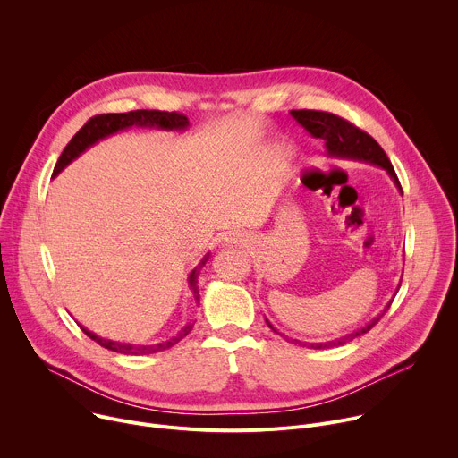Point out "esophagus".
<instances>
[{
    "mask_svg": "<svg viewBox=\"0 0 458 458\" xmlns=\"http://www.w3.org/2000/svg\"><path fill=\"white\" fill-rule=\"evenodd\" d=\"M242 235L241 233H228L226 237H225V242H228V244H242Z\"/></svg>",
    "mask_w": 458,
    "mask_h": 458,
    "instance_id": "34e87169",
    "label": "esophagus"
}]
</instances>
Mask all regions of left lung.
<instances>
[{
	"mask_svg": "<svg viewBox=\"0 0 458 458\" xmlns=\"http://www.w3.org/2000/svg\"><path fill=\"white\" fill-rule=\"evenodd\" d=\"M290 114L293 115V119L299 124H302L308 130V132L313 138H318V140L324 141L326 154L332 156V157L355 159V161H366V163L377 165V166L384 168L389 174V177L394 179L397 188L403 191V186H401L399 177H397V174L394 170V165L389 163V159H387L386 152L380 148V145L369 134H366L364 130H360L353 123H350V121H346V119H343V117H339L335 114L322 112V110H292ZM391 302H394V299L387 302V306L375 318H371L366 326H362L360 330L352 332V334H348V335H344L341 339L328 341V343H301V341H292V343L301 344V346H308V348H313V350L343 346V344L353 341L355 337H360V335L368 334L373 328V326L380 320V317L389 310ZM267 324L270 326V328L276 334H279L268 320H267Z\"/></svg>",
	"mask_w": 458,
	"mask_h": 458,
	"instance_id": "left-lung-1",
	"label": "left lung"
}]
</instances>
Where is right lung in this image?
<instances>
[{
    "instance_id": "add662e5",
    "label": "right lung",
    "mask_w": 458,
    "mask_h": 458,
    "mask_svg": "<svg viewBox=\"0 0 458 458\" xmlns=\"http://www.w3.org/2000/svg\"><path fill=\"white\" fill-rule=\"evenodd\" d=\"M188 117L179 114V112H161V110H132V112H124V114H99L90 117L81 128L80 132L71 140V143L64 147V150L61 152L52 175L55 177L63 168H67L76 157H80L87 148H90L92 145H96L98 141L119 132V130L130 128V126H148V128H159V130H184L188 128ZM210 259V253H207L201 263L198 265V268L191 270L190 277H188V286L195 297V301H199V290H198V276L199 270L207 265V260ZM193 324H186L184 328L172 339L157 343V344H130V343H119V341H110V339H103L98 337L96 334L89 332L83 326L80 328L92 339L96 341L99 346L112 350L115 353H123V355H148V353H157L163 350L172 348L174 344H177L182 337H186L191 332Z\"/></svg>"
}]
</instances>
